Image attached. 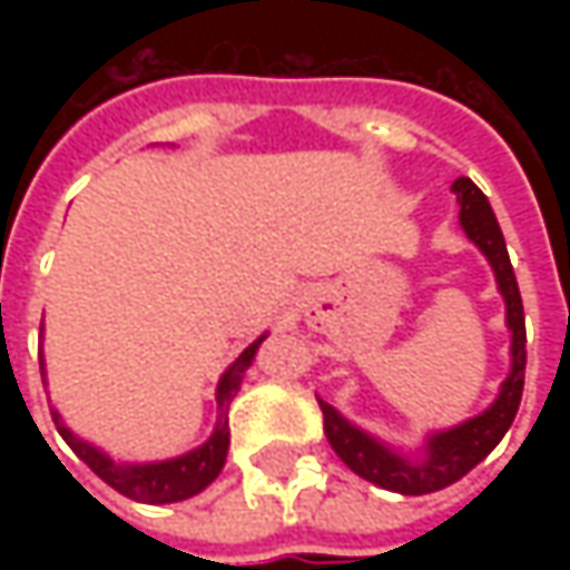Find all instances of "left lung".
I'll return each instance as SVG.
<instances>
[{
  "label": "left lung",
  "mask_w": 570,
  "mask_h": 570,
  "mask_svg": "<svg viewBox=\"0 0 570 570\" xmlns=\"http://www.w3.org/2000/svg\"><path fill=\"white\" fill-rule=\"evenodd\" d=\"M453 193H456V203H460V225H463V230H466V237H470L472 244L485 253V259L492 263L498 292H501L504 307H508L511 374H508V381L501 383L498 400L482 415H475V419L463 422V425L431 434L419 460H409L403 453L390 450L377 438H371L367 431L352 425V422H345L333 405L320 400V409H323V431H326L330 448L340 453V460L348 470L358 472L362 479L381 485L386 492H441V489L453 485L456 479H463L508 434V428H511L517 415V405H520V396H523L527 326H523V301H520V288H517L514 266H511V256H508L504 234L498 228V218H494L485 193L475 187L470 177H460L453 184Z\"/></svg>",
  "instance_id": "8db88e82"
}]
</instances>
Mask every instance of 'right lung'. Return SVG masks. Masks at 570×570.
<instances>
[{"instance_id":"1","label":"right lung","mask_w":570,"mask_h":570,"mask_svg":"<svg viewBox=\"0 0 570 570\" xmlns=\"http://www.w3.org/2000/svg\"><path fill=\"white\" fill-rule=\"evenodd\" d=\"M263 340H266V336H259L253 345H247V348L237 355V362L230 364L228 371L222 374L218 390H215V400H218V409H222L218 425H215L212 438H208L203 448L189 450L184 456L161 460V463H117V460H110L107 453H100L98 448H91L88 441L76 438L69 428L62 425L59 412L53 409L56 428H59L62 441L76 450L78 456H81L91 470L98 472L110 489H117V492L126 494V498L142 501V504H174V501L193 498V494H199L206 485L215 482V475L222 472L225 460H228L230 438L228 419H225V405H228L230 400H234V393L240 390V381H244V374H247V367L253 364V355H256V348H259V342Z\"/></svg>"}]
</instances>
